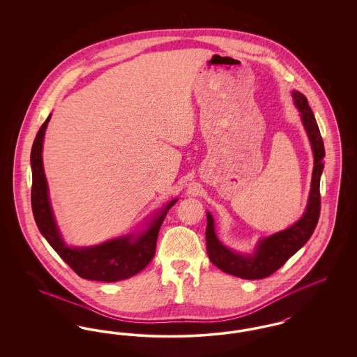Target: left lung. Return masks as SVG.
<instances>
[{"mask_svg": "<svg viewBox=\"0 0 357 357\" xmlns=\"http://www.w3.org/2000/svg\"><path fill=\"white\" fill-rule=\"evenodd\" d=\"M291 98L300 112V118L313 151V172L310 191L303 217L288 229L261 238L252 253H239L226 248L215 234L214 218L207 211L206 246L210 261L222 272L243 280H261L278 271L289 258L296 255L312 237L320 217V179L324 170V142L316 118L305 96L293 91Z\"/></svg>", "mask_w": 357, "mask_h": 357, "instance_id": "8db88e82", "label": "left lung"}]
</instances>
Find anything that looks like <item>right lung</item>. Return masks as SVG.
<instances>
[{
  "label": "right lung",
  "instance_id": "1",
  "mask_svg": "<svg viewBox=\"0 0 357 357\" xmlns=\"http://www.w3.org/2000/svg\"><path fill=\"white\" fill-rule=\"evenodd\" d=\"M51 115L40 127L31 153L32 166V210L40 233L70 269L84 280L116 282L143 271L155 255L159 229L176 198L158 210L144 229L112 238L92 246H69L61 237L52 210L48 182L43 165V143Z\"/></svg>",
  "mask_w": 357,
  "mask_h": 357
}]
</instances>
